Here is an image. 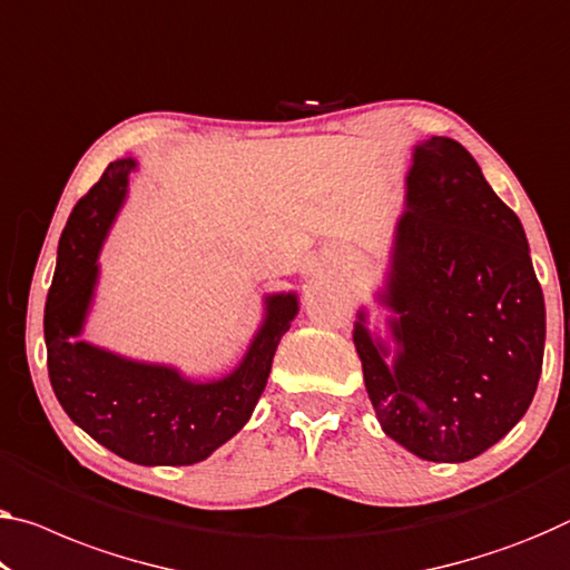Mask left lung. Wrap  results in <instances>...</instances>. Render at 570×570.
I'll list each match as a JSON object with an SVG mask.
<instances>
[{
  "label": "left lung",
  "instance_id": "left-lung-1",
  "mask_svg": "<svg viewBox=\"0 0 570 570\" xmlns=\"http://www.w3.org/2000/svg\"><path fill=\"white\" fill-rule=\"evenodd\" d=\"M380 297L395 354L354 323L382 431L417 459H476L535 397L546 301L518 214L451 137L415 145Z\"/></svg>",
  "mask_w": 570,
  "mask_h": 570
}]
</instances>
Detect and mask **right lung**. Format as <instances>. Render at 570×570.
<instances>
[{"mask_svg":"<svg viewBox=\"0 0 570 570\" xmlns=\"http://www.w3.org/2000/svg\"><path fill=\"white\" fill-rule=\"evenodd\" d=\"M132 157L111 163L78 200L58 244L46 303L52 392L96 443L139 466H190L242 431L265 392L279 338L297 315V295L265 297V321L247 354L222 380L194 382L175 366L135 362L78 341L99 283L104 239L127 198Z\"/></svg>","mask_w":570,"mask_h":570,"instance_id":"right-lung-1","label":"right lung"}]
</instances>
